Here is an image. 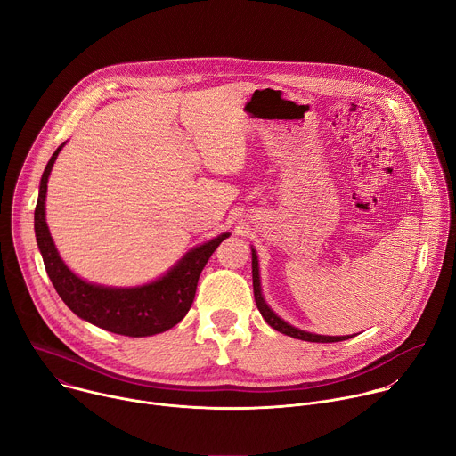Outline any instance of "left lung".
<instances>
[{
	"instance_id": "left-lung-1",
	"label": "left lung",
	"mask_w": 456,
	"mask_h": 456,
	"mask_svg": "<svg viewBox=\"0 0 456 456\" xmlns=\"http://www.w3.org/2000/svg\"><path fill=\"white\" fill-rule=\"evenodd\" d=\"M252 287H254V299H256V306L257 310L262 312L264 319L267 321V324H271V327L285 336H290V338H296V339H301V341H310V343H338V341H345V339H350L352 336H317V334H310V332H305V330H299L296 327H292V324L285 322L283 319H280L271 308L269 305L265 303L264 296H262V285H259V269H257V256H256V250L252 248Z\"/></svg>"
}]
</instances>
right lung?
I'll return each instance as SVG.
<instances>
[{
  "instance_id": "right-lung-1",
  "label": "right lung",
  "mask_w": 456,
  "mask_h": 456,
  "mask_svg": "<svg viewBox=\"0 0 456 456\" xmlns=\"http://www.w3.org/2000/svg\"><path fill=\"white\" fill-rule=\"evenodd\" d=\"M62 146L64 144L55 150L43 171L34 213L37 247L43 256L46 274L59 297L81 319L118 336L146 338L173 329L189 312L202 269L229 232L189 250L166 276L150 285L111 289L83 281L59 257L45 222L46 182Z\"/></svg>"
}]
</instances>
